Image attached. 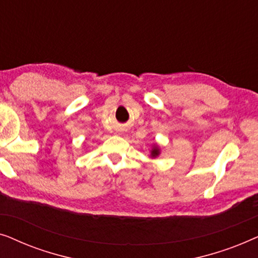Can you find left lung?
<instances>
[{
    "instance_id": "8db88e82",
    "label": "left lung",
    "mask_w": 258,
    "mask_h": 258,
    "mask_svg": "<svg viewBox=\"0 0 258 258\" xmlns=\"http://www.w3.org/2000/svg\"><path fill=\"white\" fill-rule=\"evenodd\" d=\"M161 155V147L157 143H153L150 150V157L151 158H157Z\"/></svg>"
}]
</instances>
